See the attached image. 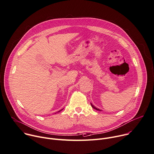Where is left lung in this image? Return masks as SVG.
<instances>
[{
  "label": "left lung",
  "mask_w": 154,
  "mask_h": 154,
  "mask_svg": "<svg viewBox=\"0 0 154 154\" xmlns=\"http://www.w3.org/2000/svg\"><path fill=\"white\" fill-rule=\"evenodd\" d=\"M91 107H92L93 109H96V110H100L99 109H97V108H96V107H94L92 104H91Z\"/></svg>",
  "instance_id": "obj_1"
}]
</instances>
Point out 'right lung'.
Returning a JSON list of instances; mask_svg holds the SVG:
<instances>
[{"mask_svg": "<svg viewBox=\"0 0 154 154\" xmlns=\"http://www.w3.org/2000/svg\"><path fill=\"white\" fill-rule=\"evenodd\" d=\"M61 110H60V111H61Z\"/></svg>", "mask_w": 154, "mask_h": 154, "instance_id": "1", "label": "right lung"}]
</instances>
